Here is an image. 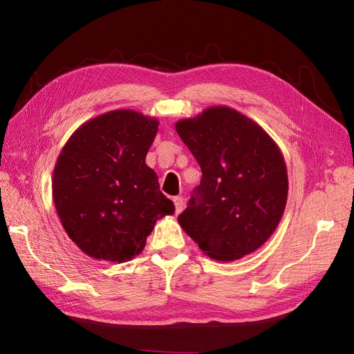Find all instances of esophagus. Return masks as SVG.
Listing matches in <instances>:
<instances>
[{
  "label": "esophagus",
  "mask_w": 354,
  "mask_h": 354,
  "mask_svg": "<svg viewBox=\"0 0 354 354\" xmlns=\"http://www.w3.org/2000/svg\"><path fill=\"white\" fill-rule=\"evenodd\" d=\"M173 201H174V205H176V212H177V214H180L181 211H183V208H185L183 198L176 196V198H173Z\"/></svg>",
  "instance_id": "34e87169"
}]
</instances>
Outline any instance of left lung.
<instances>
[{
    "mask_svg": "<svg viewBox=\"0 0 354 354\" xmlns=\"http://www.w3.org/2000/svg\"><path fill=\"white\" fill-rule=\"evenodd\" d=\"M202 169L180 226L208 257L233 261L259 250L279 224L288 173L279 147L263 128L227 106L176 124Z\"/></svg>",
    "mask_w": 354,
    "mask_h": 354,
    "instance_id": "1",
    "label": "left lung"
}]
</instances>
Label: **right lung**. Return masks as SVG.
Listing matches in <instances>:
<instances>
[{
    "mask_svg": "<svg viewBox=\"0 0 354 354\" xmlns=\"http://www.w3.org/2000/svg\"><path fill=\"white\" fill-rule=\"evenodd\" d=\"M159 121L130 109L82 124L57 158L53 201L68 236L95 260L140 254L156 220L174 214L146 155Z\"/></svg>",
    "mask_w": 354,
    "mask_h": 354,
    "instance_id": "right-lung-1",
    "label": "right lung"
}]
</instances>
